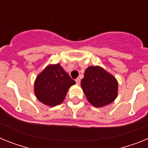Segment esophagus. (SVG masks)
Wrapping results in <instances>:
<instances>
[{
  "instance_id": "1",
  "label": "esophagus",
  "mask_w": 148,
  "mask_h": 148,
  "mask_svg": "<svg viewBox=\"0 0 148 148\" xmlns=\"http://www.w3.org/2000/svg\"><path fill=\"white\" fill-rule=\"evenodd\" d=\"M80 78H77L76 79H75V82H76V84H80Z\"/></svg>"
}]
</instances>
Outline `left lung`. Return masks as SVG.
Instances as JSON below:
<instances>
[{"instance_id": "obj_1", "label": "left lung", "mask_w": 148, "mask_h": 148, "mask_svg": "<svg viewBox=\"0 0 148 148\" xmlns=\"http://www.w3.org/2000/svg\"><path fill=\"white\" fill-rule=\"evenodd\" d=\"M81 85L89 102L96 108L110 104L117 96L116 79L99 66L87 68Z\"/></svg>"}]
</instances>
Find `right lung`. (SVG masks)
<instances>
[{
	"mask_svg": "<svg viewBox=\"0 0 148 148\" xmlns=\"http://www.w3.org/2000/svg\"><path fill=\"white\" fill-rule=\"evenodd\" d=\"M75 82L59 64L49 65L38 75L35 83V93L40 101L54 107L62 102L68 89Z\"/></svg>",
	"mask_w": 148,
	"mask_h": 148,
	"instance_id": "1",
	"label": "right lung"
}]
</instances>
